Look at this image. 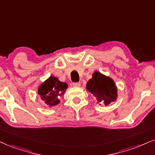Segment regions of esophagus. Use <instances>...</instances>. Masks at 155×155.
<instances>
[{"label":"esophagus","mask_w":155,"mask_h":155,"mask_svg":"<svg viewBox=\"0 0 155 155\" xmlns=\"http://www.w3.org/2000/svg\"><path fill=\"white\" fill-rule=\"evenodd\" d=\"M72 85H73L74 87H80L81 85V83H72Z\"/></svg>","instance_id":"obj_1"}]
</instances>
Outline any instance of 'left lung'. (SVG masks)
Returning <instances> with one entry per match:
<instances>
[{
	"mask_svg": "<svg viewBox=\"0 0 155 155\" xmlns=\"http://www.w3.org/2000/svg\"><path fill=\"white\" fill-rule=\"evenodd\" d=\"M87 91L96 98L98 103L108 106L117 99V87L111 78L99 72H95L93 78L87 81Z\"/></svg>",
	"mask_w": 155,
	"mask_h": 155,
	"instance_id": "8db88e82",
	"label": "left lung"
}]
</instances>
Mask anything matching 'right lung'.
Returning a JSON list of instances; mask_svg holds the SVG:
<instances>
[{
	"mask_svg": "<svg viewBox=\"0 0 155 155\" xmlns=\"http://www.w3.org/2000/svg\"><path fill=\"white\" fill-rule=\"evenodd\" d=\"M68 87L66 83H62L57 78L50 76L39 85L38 94L47 106H54L60 104L59 98L64 95Z\"/></svg>",
	"mask_w": 155,
	"mask_h": 155,
	"instance_id": "add662e5",
	"label": "right lung"
}]
</instances>
